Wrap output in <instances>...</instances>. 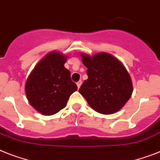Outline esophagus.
Segmentation results:
<instances>
[{
  "mask_svg": "<svg viewBox=\"0 0 160 160\" xmlns=\"http://www.w3.org/2000/svg\"><path fill=\"white\" fill-rule=\"evenodd\" d=\"M81 84H82V81H81V80H80V81L77 82V83H76V85H77V88H80V85H81Z\"/></svg>",
  "mask_w": 160,
  "mask_h": 160,
  "instance_id": "obj_1",
  "label": "esophagus"
}]
</instances>
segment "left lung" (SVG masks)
<instances>
[{
    "label": "left lung",
    "instance_id": "8db88e82",
    "mask_svg": "<svg viewBox=\"0 0 160 160\" xmlns=\"http://www.w3.org/2000/svg\"><path fill=\"white\" fill-rule=\"evenodd\" d=\"M80 55L88 68V78L80 86L79 92L98 113L112 114L120 110L133 92L131 78L124 65L105 52L92 57Z\"/></svg>",
    "mask_w": 160,
    "mask_h": 160
}]
</instances>
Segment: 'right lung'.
Segmentation results:
<instances>
[{"label": "right lung", "mask_w": 160, "mask_h": 160, "mask_svg": "<svg viewBox=\"0 0 160 160\" xmlns=\"http://www.w3.org/2000/svg\"><path fill=\"white\" fill-rule=\"evenodd\" d=\"M67 56L58 51L47 54L37 63L26 82L28 101L43 115H53L63 109L69 97L77 90L65 68Z\"/></svg>", "instance_id": "obj_1"}]
</instances>
